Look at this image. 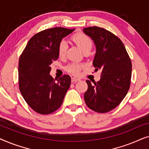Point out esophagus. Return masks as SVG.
<instances>
[{
    "label": "esophagus",
    "instance_id": "esophagus-1",
    "mask_svg": "<svg viewBox=\"0 0 149 149\" xmlns=\"http://www.w3.org/2000/svg\"><path fill=\"white\" fill-rule=\"evenodd\" d=\"M71 80H72V82L76 83V82H77V81H80V79H78V78H76V77H72V78L71 79Z\"/></svg>",
    "mask_w": 149,
    "mask_h": 149
}]
</instances>
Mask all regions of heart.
<instances>
[{
    "label": "heart",
    "mask_w": 149,
    "mask_h": 149,
    "mask_svg": "<svg viewBox=\"0 0 149 149\" xmlns=\"http://www.w3.org/2000/svg\"><path fill=\"white\" fill-rule=\"evenodd\" d=\"M72 39L83 52L87 49H91L92 41L91 38L83 33H77L72 36ZM67 44L64 40H61L59 43L58 52L60 57H64L66 53ZM85 67V65L79 63L73 62L66 66V70L74 75L79 74L81 70Z\"/></svg>",
    "instance_id": "heart-1"
}]
</instances>
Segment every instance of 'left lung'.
<instances>
[{"instance_id": "1", "label": "left lung", "mask_w": 149, "mask_h": 149, "mask_svg": "<svg viewBox=\"0 0 149 149\" xmlns=\"http://www.w3.org/2000/svg\"><path fill=\"white\" fill-rule=\"evenodd\" d=\"M83 32L93 40L96 48L93 65L101 70L100 79L91 84L87 80L84 94L87 107L105 113L115 109L125 97L130 87L132 62L119 38L104 28H85Z\"/></svg>"}]
</instances>
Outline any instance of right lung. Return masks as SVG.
<instances>
[{"mask_svg": "<svg viewBox=\"0 0 149 149\" xmlns=\"http://www.w3.org/2000/svg\"><path fill=\"white\" fill-rule=\"evenodd\" d=\"M74 29L56 27L42 30L30 38L20 56L19 88L24 99L36 113L48 115L62 105L71 79L64 74L54 79L50 65L57 60L59 43Z\"/></svg>", "mask_w": 149, "mask_h": 149, "instance_id": "right-lung-1", "label": "right lung"}]
</instances>
